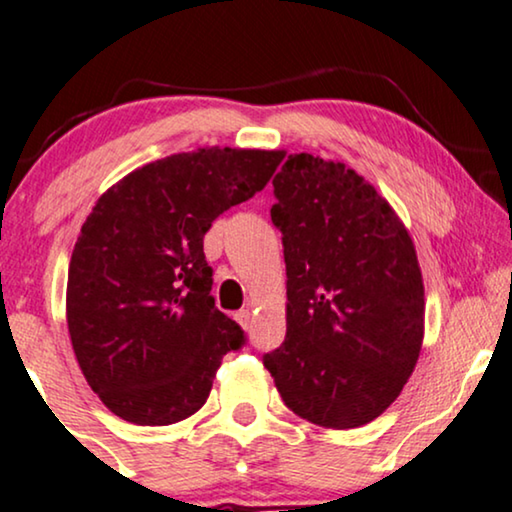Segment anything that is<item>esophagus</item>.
Returning a JSON list of instances; mask_svg holds the SVG:
<instances>
[{"label":"esophagus","mask_w":512,"mask_h":512,"mask_svg":"<svg viewBox=\"0 0 512 512\" xmlns=\"http://www.w3.org/2000/svg\"><path fill=\"white\" fill-rule=\"evenodd\" d=\"M236 323L243 327V330H250V325H252V313H250V309H241L236 313Z\"/></svg>","instance_id":"34e87169"}]
</instances>
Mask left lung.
Masks as SVG:
<instances>
[{"mask_svg": "<svg viewBox=\"0 0 512 512\" xmlns=\"http://www.w3.org/2000/svg\"><path fill=\"white\" fill-rule=\"evenodd\" d=\"M283 234L285 342L264 356L285 407L323 428L386 412L424 342V278L384 196L339 161L290 154L274 177Z\"/></svg>", "mask_w": 512, "mask_h": 512, "instance_id": "obj_1", "label": "left lung"}]
</instances>
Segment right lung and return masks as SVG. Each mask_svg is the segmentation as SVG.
Listing matches in <instances>:
<instances>
[{"mask_svg": "<svg viewBox=\"0 0 512 512\" xmlns=\"http://www.w3.org/2000/svg\"><path fill=\"white\" fill-rule=\"evenodd\" d=\"M278 149L201 147L121 177L95 201L67 271V330L88 386L109 412L168 426L208 400L243 330L210 297L203 236L255 196Z\"/></svg>", "mask_w": 512, "mask_h": 512, "instance_id": "right-lung-1", "label": "right lung"}]
</instances>
